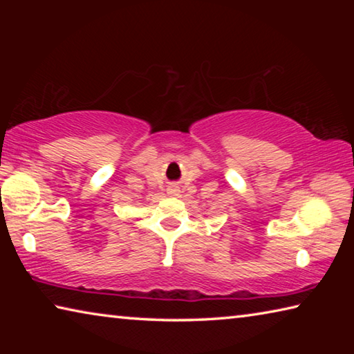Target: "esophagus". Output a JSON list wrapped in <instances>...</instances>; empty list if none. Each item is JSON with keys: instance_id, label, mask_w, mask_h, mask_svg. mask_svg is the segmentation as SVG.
I'll use <instances>...</instances> for the list:
<instances>
[{"instance_id": "34e87169", "label": "esophagus", "mask_w": 354, "mask_h": 354, "mask_svg": "<svg viewBox=\"0 0 354 354\" xmlns=\"http://www.w3.org/2000/svg\"><path fill=\"white\" fill-rule=\"evenodd\" d=\"M170 195H178V189H170Z\"/></svg>"}]
</instances>
